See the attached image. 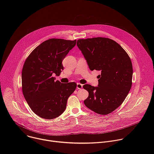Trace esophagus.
I'll use <instances>...</instances> for the list:
<instances>
[{"label":"esophagus","instance_id":"obj_1","mask_svg":"<svg viewBox=\"0 0 154 154\" xmlns=\"http://www.w3.org/2000/svg\"><path fill=\"white\" fill-rule=\"evenodd\" d=\"M83 88V85H82L81 83H77V89H82Z\"/></svg>","mask_w":154,"mask_h":154}]
</instances>
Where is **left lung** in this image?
Instances as JSON below:
<instances>
[{"label":"left lung","instance_id":"left-lung-1","mask_svg":"<svg viewBox=\"0 0 154 154\" xmlns=\"http://www.w3.org/2000/svg\"><path fill=\"white\" fill-rule=\"evenodd\" d=\"M77 45L90 70L101 72L98 86H83L89 93L85 105L99 115L113 112L122 103L132 84V63L128 55L118 43L107 38L80 39Z\"/></svg>","mask_w":154,"mask_h":154}]
</instances>
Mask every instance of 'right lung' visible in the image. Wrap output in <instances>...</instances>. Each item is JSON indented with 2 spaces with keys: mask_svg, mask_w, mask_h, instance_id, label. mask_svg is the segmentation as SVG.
<instances>
[{
  "mask_svg": "<svg viewBox=\"0 0 154 154\" xmlns=\"http://www.w3.org/2000/svg\"><path fill=\"white\" fill-rule=\"evenodd\" d=\"M76 45L74 41L52 38L42 42L29 55L22 71V90L32 110L39 117L51 119L61 115L75 82L55 80L63 66L62 61Z\"/></svg>",
  "mask_w": 154,
  "mask_h": 154,
  "instance_id": "1",
  "label": "right lung"
}]
</instances>
